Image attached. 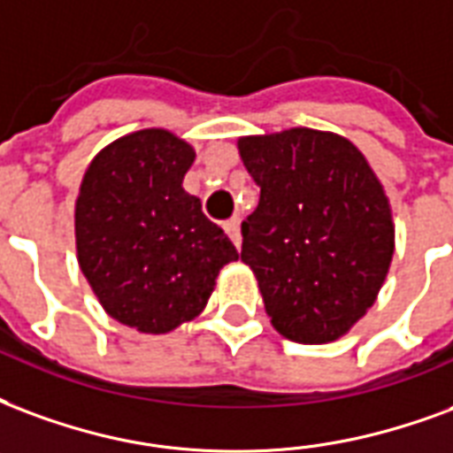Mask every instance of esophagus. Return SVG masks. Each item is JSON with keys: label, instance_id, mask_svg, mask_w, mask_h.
Wrapping results in <instances>:
<instances>
[{"label": "esophagus", "instance_id": "1", "mask_svg": "<svg viewBox=\"0 0 453 453\" xmlns=\"http://www.w3.org/2000/svg\"><path fill=\"white\" fill-rule=\"evenodd\" d=\"M226 233L230 235V240L235 242V247L240 250L242 247V235H240V218H230V220H226Z\"/></svg>", "mask_w": 453, "mask_h": 453}]
</instances>
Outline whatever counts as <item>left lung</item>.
Masks as SVG:
<instances>
[{
    "mask_svg": "<svg viewBox=\"0 0 453 453\" xmlns=\"http://www.w3.org/2000/svg\"><path fill=\"white\" fill-rule=\"evenodd\" d=\"M259 184L242 223V261L273 329L331 343L370 310L394 257V218L380 177L346 136L295 127L237 139Z\"/></svg>",
    "mask_w": 453,
    "mask_h": 453,
    "instance_id": "8db88e82",
    "label": "left lung"
}]
</instances>
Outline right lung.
I'll list each match as a JSON object with an SVG mask.
<instances>
[{"label": "right lung", "mask_w": 453, "mask_h": 453, "mask_svg": "<svg viewBox=\"0 0 453 453\" xmlns=\"http://www.w3.org/2000/svg\"><path fill=\"white\" fill-rule=\"evenodd\" d=\"M196 153L167 129L107 143L83 175L76 257L103 310L129 329L167 334L199 317L235 244L182 180Z\"/></svg>", "instance_id": "obj_1"}]
</instances>
